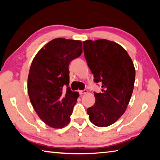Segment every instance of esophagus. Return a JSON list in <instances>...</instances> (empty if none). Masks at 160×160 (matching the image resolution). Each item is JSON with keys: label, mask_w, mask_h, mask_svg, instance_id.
<instances>
[{"label": "esophagus", "mask_w": 160, "mask_h": 160, "mask_svg": "<svg viewBox=\"0 0 160 160\" xmlns=\"http://www.w3.org/2000/svg\"><path fill=\"white\" fill-rule=\"evenodd\" d=\"M88 92V91L87 90H81L79 92V93L80 95H83V94H85Z\"/></svg>", "instance_id": "1"}]
</instances>
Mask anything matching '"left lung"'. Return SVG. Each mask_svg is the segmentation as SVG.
Wrapping results in <instances>:
<instances>
[{
  "mask_svg": "<svg viewBox=\"0 0 160 160\" xmlns=\"http://www.w3.org/2000/svg\"><path fill=\"white\" fill-rule=\"evenodd\" d=\"M87 63L94 81L102 83V92L94 93L95 103L87 109L90 120L98 127L114 123L126 112L133 91L135 70L124 48L107 39L83 42Z\"/></svg>",
  "mask_w": 160,
  "mask_h": 160,
  "instance_id": "left-lung-1",
  "label": "left lung"
}]
</instances>
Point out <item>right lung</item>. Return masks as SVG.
<instances>
[{
  "label": "right lung",
  "mask_w": 160,
  "mask_h": 160,
  "mask_svg": "<svg viewBox=\"0 0 160 160\" xmlns=\"http://www.w3.org/2000/svg\"><path fill=\"white\" fill-rule=\"evenodd\" d=\"M82 52L81 41L56 38L38 51L32 62L28 80L29 99L39 117L51 128H63L70 122L79 93L68 87V66Z\"/></svg>",
  "instance_id": "right-lung-1"
}]
</instances>
